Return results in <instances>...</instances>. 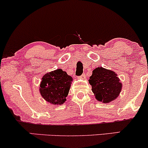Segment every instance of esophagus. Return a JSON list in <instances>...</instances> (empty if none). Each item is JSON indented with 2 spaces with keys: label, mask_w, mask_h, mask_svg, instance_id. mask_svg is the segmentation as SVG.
Here are the masks:
<instances>
[{
  "label": "esophagus",
  "mask_w": 148,
  "mask_h": 148,
  "mask_svg": "<svg viewBox=\"0 0 148 148\" xmlns=\"http://www.w3.org/2000/svg\"><path fill=\"white\" fill-rule=\"evenodd\" d=\"M79 78H80V79H84L85 78H86V74H85V73H84V74H83L82 75H81L80 76H79Z\"/></svg>",
  "instance_id": "esophagus-1"
}]
</instances>
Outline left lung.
Masks as SVG:
<instances>
[{
    "mask_svg": "<svg viewBox=\"0 0 148 148\" xmlns=\"http://www.w3.org/2000/svg\"><path fill=\"white\" fill-rule=\"evenodd\" d=\"M89 84L96 99L103 103H108L116 99L122 89V84L117 74L101 67L93 70Z\"/></svg>",
    "mask_w": 148,
    "mask_h": 148,
    "instance_id": "8db88e82",
    "label": "left lung"
}]
</instances>
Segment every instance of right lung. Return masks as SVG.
I'll use <instances>...</instances> for the list:
<instances>
[{
    "label": "right lung",
    "instance_id": "add662e5",
    "mask_svg": "<svg viewBox=\"0 0 148 148\" xmlns=\"http://www.w3.org/2000/svg\"><path fill=\"white\" fill-rule=\"evenodd\" d=\"M72 78L59 69L46 74L40 84V93L46 101L53 104H62L66 101Z\"/></svg>",
    "mask_w": 148,
    "mask_h": 148
}]
</instances>
